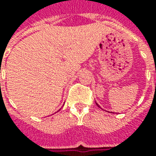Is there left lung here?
I'll return each mask as SVG.
<instances>
[{
	"instance_id": "obj_1",
	"label": "left lung",
	"mask_w": 156,
	"mask_h": 156,
	"mask_svg": "<svg viewBox=\"0 0 156 156\" xmlns=\"http://www.w3.org/2000/svg\"><path fill=\"white\" fill-rule=\"evenodd\" d=\"M96 104H97V103H96ZM97 106H98V107H99V108H101V107H100V106H99V105H98V104H97Z\"/></svg>"
}]
</instances>
